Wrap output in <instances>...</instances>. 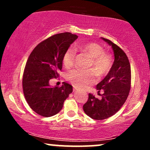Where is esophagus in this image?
Returning <instances> with one entry per match:
<instances>
[{
	"label": "esophagus",
	"instance_id": "34e87169",
	"mask_svg": "<svg viewBox=\"0 0 150 150\" xmlns=\"http://www.w3.org/2000/svg\"><path fill=\"white\" fill-rule=\"evenodd\" d=\"M73 91L74 92H76L77 91V88L75 87H73Z\"/></svg>",
	"mask_w": 150,
	"mask_h": 150
}]
</instances>
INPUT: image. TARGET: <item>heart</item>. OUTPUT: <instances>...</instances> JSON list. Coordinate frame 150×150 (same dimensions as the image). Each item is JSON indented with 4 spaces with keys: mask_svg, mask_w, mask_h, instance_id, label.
Segmentation results:
<instances>
[{
    "mask_svg": "<svg viewBox=\"0 0 150 150\" xmlns=\"http://www.w3.org/2000/svg\"><path fill=\"white\" fill-rule=\"evenodd\" d=\"M77 47L91 58L89 68L94 70L97 75L102 76L109 72L113 64L112 58L109 54L104 52V49L100 45L94 42H88L79 44ZM76 51L72 46L65 51L63 61L66 68H71L73 66ZM67 79L78 88H85L95 81L94 73L92 70L81 69H75L70 71L67 75Z\"/></svg>",
    "mask_w": 150,
    "mask_h": 150,
    "instance_id": "b5f03b06",
    "label": "heart"
}]
</instances>
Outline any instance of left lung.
Instances as JSON below:
<instances>
[{
    "instance_id": "8db88e82",
    "label": "left lung",
    "mask_w": 150,
    "mask_h": 150,
    "mask_svg": "<svg viewBox=\"0 0 150 150\" xmlns=\"http://www.w3.org/2000/svg\"><path fill=\"white\" fill-rule=\"evenodd\" d=\"M101 39L112 47L114 62L107 75L97 85L99 94L104 92L101 99L89 93L83 105L85 113L94 120L106 119L118 112L128 98L131 83L130 65L125 53L111 41Z\"/></svg>"
}]
</instances>
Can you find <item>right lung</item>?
I'll use <instances>...</instances> for the list:
<instances>
[{
  "instance_id": "obj_1",
  "label": "right lung",
  "mask_w": 150,
  "mask_h": 150,
  "mask_svg": "<svg viewBox=\"0 0 150 150\" xmlns=\"http://www.w3.org/2000/svg\"><path fill=\"white\" fill-rule=\"evenodd\" d=\"M77 37L70 32L55 34L39 43L29 56L22 77L23 92L30 108L40 116L57 114L73 92L70 84L51 87L49 82L59 77L63 55Z\"/></svg>"
}]
</instances>
